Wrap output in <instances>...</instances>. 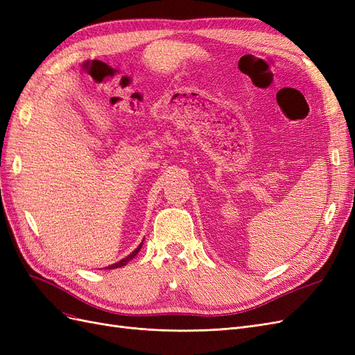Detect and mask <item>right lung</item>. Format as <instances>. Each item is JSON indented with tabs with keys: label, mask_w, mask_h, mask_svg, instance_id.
I'll use <instances>...</instances> for the list:
<instances>
[{
	"label": "right lung",
	"mask_w": 355,
	"mask_h": 355,
	"mask_svg": "<svg viewBox=\"0 0 355 355\" xmlns=\"http://www.w3.org/2000/svg\"><path fill=\"white\" fill-rule=\"evenodd\" d=\"M141 247H142V244H139V247H137V249L133 252V253H130V254H128L127 257H124V259H121L120 262H116V263H114V265H111V266H106V268H108V270H114V268H120V266H124L128 261H132L133 259V257L139 253V250H141Z\"/></svg>",
	"instance_id": "right-lung-1"
}]
</instances>
